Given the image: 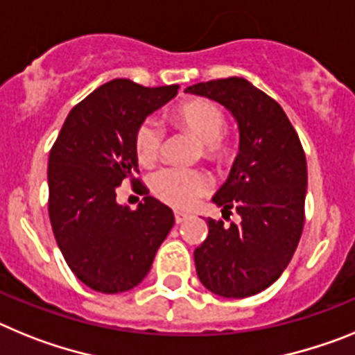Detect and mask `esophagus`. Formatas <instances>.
I'll return each mask as SVG.
<instances>
[{"label": "esophagus", "instance_id": "obj_1", "mask_svg": "<svg viewBox=\"0 0 355 355\" xmlns=\"http://www.w3.org/2000/svg\"><path fill=\"white\" fill-rule=\"evenodd\" d=\"M187 212H184V211H175V221H177V223H182V221H186L187 220Z\"/></svg>", "mask_w": 355, "mask_h": 355}]
</instances>
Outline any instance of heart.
<instances>
[{
  "label": "heart",
  "instance_id": "1",
  "mask_svg": "<svg viewBox=\"0 0 355 355\" xmlns=\"http://www.w3.org/2000/svg\"><path fill=\"white\" fill-rule=\"evenodd\" d=\"M173 121L184 130L193 134L202 143L203 153L211 159H223L229 153V148L223 143V134L227 128L223 110L218 105L205 100L187 101L173 112ZM164 132L159 123L146 119L135 132V155L141 164L150 166L157 162L162 153ZM153 195L159 200L178 209H187L195 205L196 200L203 196L211 187V180L200 169L166 168L155 173L150 180Z\"/></svg>",
  "mask_w": 355,
  "mask_h": 355
}]
</instances>
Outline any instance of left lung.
<instances>
[{"label": "left lung", "instance_id": "8db88e82", "mask_svg": "<svg viewBox=\"0 0 355 355\" xmlns=\"http://www.w3.org/2000/svg\"><path fill=\"white\" fill-rule=\"evenodd\" d=\"M189 94L223 105L239 128V153L212 202L239 223L209 218L195 250L198 279L225 298L270 288L286 270L304 229L307 162L297 132L279 103L239 76L200 82Z\"/></svg>", "mask_w": 355, "mask_h": 355}]
</instances>
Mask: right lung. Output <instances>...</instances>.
I'll use <instances>...</instances> for the list:
<instances>
[{"instance_id": "1", "label": "right lung", "mask_w": 355, "mask_h": 355, "mask_svg": "<svg viewBox=\"0 0 355 355\" xmlns=\"http://www.w3.org/2000/svg\"><path fill=\"white\" fill-rule=\"evenodd\" d=\"M177 92L178 85L110 80L73 107L49 152L51 229L67 266L94 291L135 288L173 227V211L134 177V139L141 123ZM126 178L147 195L135 211L115 202Z\"/></svg>"}]
</instances>
